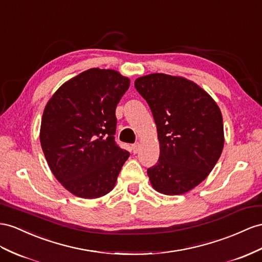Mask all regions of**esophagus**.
Here are the masks:
<instances>
[{
	"label": "esophagus",
	"mask_w": 262,
	"mask_h": 262,
	"mask_svg": "<svg viewBox=\"0 0 262 262\" xmlns=\"http://www.w3.org/2000/svg\"><path fill=\"white\" fill-rule=\"evenodd\" d=\"M138 149H139V144L138 143H135V144L132 145V150H133L134 154H137Z\"/></svg>",
	"instance_id": "obj_1"
}]
</instances>
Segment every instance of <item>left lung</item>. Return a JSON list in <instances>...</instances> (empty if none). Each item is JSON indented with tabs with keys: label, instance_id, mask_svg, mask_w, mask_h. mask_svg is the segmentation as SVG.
I'll return each mask as SVG.
<instances>
[{
	"label": "left lung",
	"instance_id": "1",
	"mask_svg": "<svg viewBox=\"0 0 262 262\" xmlns=\"http://www.w3.org/2000/svg\"><path fill=\"white\" fill-rule=\"evenodd\" d=\"M157 126L159 159L147 170L152 188L183 195L207 178L224 148L223 115L196 83L155 73L135 80Z\"/></svg>",
	"mask_w": 262,
	"mask_h": 262
}]
</instances>
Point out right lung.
<instances>
[{"instance_id":"right-lung-1","label":"right lung","mask_w":262,"mask_h":262,"mask_svg":"<svg viewBox=\"0 0 262 262\" xmlns=\"http://www.w3.org/2000/svg\"><path fill=\"white\" fill-rule=\"evenodd\" d=\"M130 80L114 70L91 69L64 83L45 106L39 140L53 175L80 198L115 187L129 152L115 143L116 106Z\"/></svg>"}]
</instances>
